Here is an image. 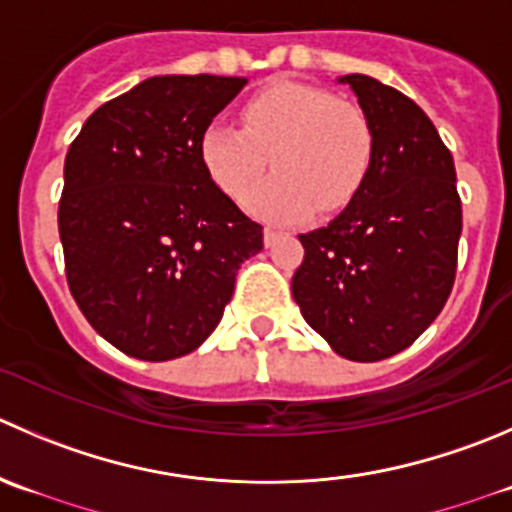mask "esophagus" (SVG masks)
Here are the masks:
<instances>
[{
	"label": "esophagus",
	"instance_id": "34e87169",
	"mask_svg": "<svg viewBox=\"0 0 512 512\" xmlns=\"http://www.w3.org/2000/svg\"><path fill=\"white\" fill-rule=\"evenodd\" d=\"M262 240H265V247H272V245H275L277 240H280V232H277V230H270V227H267L265 235H262Z\"/></svg>",
	"mask_w": 512,
	"mask_h": 512
}]
</instances>
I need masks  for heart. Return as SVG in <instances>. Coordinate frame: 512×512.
Returning <instances> with one entry per match:
<instances>
[{
	"label": "heart",
	"instance_id": "obj_1",
	"mask_svg": "<svg viewBox=\"0 0 512 512\" xmlns=\"http://www.w3.org/2000/svg\"><path fill=\"white\" fill-rule=\"evenodd\" d=\"M275 175L245 197L270 225L305 222L350 205L375 157V132L350 99L302 82H272L242 104V130L215 119L200 135V160L217 190L240 200L265 172Z\"/></svg>",
	"mask_w": 512,
	"mask_h": 512
}]
</instances>
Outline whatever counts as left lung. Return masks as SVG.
Wrapping results in <instances>:
<instances>
[{"instance_id": "1", "label": "left lung", "mask_w": 512, "mask_h": 512, "mask_svg": "<svg viewBox=\"0 0 512 512\" xmlns=\"http://www.w3.org/2000/svg\"><path fill=\"white\" fill-rule=\"evenodd\" d=\"M375 132L365 185L330 225L300 235L302 317L337 355L375 362L413 345L455 282L463 232L453 155L428 114L367 74L337 79Z\"/></svg>"}]
</instances>
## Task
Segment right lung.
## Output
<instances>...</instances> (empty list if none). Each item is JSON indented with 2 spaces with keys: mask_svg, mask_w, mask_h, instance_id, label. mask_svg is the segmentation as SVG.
Returning a JSON list of instances; mask_svg holds the SVG:
<instances>
[{
  "mask_svg": "<svg viewBox=\"0 0 512 512\" xmlns=\"http://www.w3.org/2000/svg\"><path fill=\"white\" fill-rule=\"evenodd\" d=\"M245 77L165 74L109 99L64 160L59 240L69 292L124 355L175 360L222 320L262 227L207 175L200 135Z\"/></svg>",
  "mask_w": 512,
  "mask_h": 512,
  "instance_id": "1",
  "label": "right lung"
}]
</instances>
